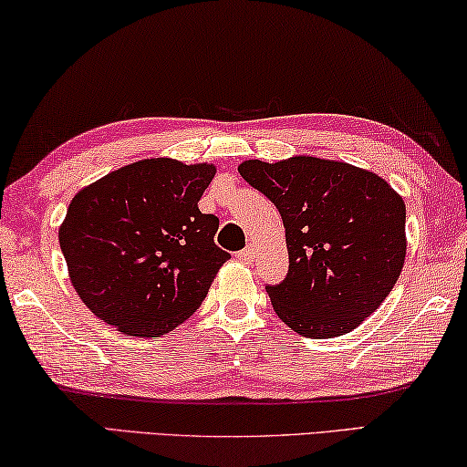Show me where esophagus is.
<instances>
[{
	"mask_svg": "<svg viewBox=\"0 0 467 467\" xmlns=\"http://www.w3.org/2000/svg\"><path fill=\"white\" fill-rule=\"evenodd\" d=\"M252 256H254V248H252V246L238 252V260H242V263H250Z\"/></svg>",
	"mask_w": 467,
	"mask_h": 467,
	"instance_id": "obj_1",
	"label": "esophagus"
}]
</instances>
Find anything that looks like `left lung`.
Segmentation results:
<instances>
[{"mask_svg":"<svg viewBox=\"0 0 467 467\" xmlns=\"http://www.w3.org/2000/svg\"><path fill=\"white\" fill-rule=\"evenodd\" d=\"M238 171L283 217L289 273L266 287L276 316L309 338L355 330L402 273V196L369 170L312 155L246 160Z\"/></svg>","mask_w":467,"mask_h":467,"instance_id":"1","label":"left lung"}]
</instances>
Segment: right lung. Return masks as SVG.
I'll use <instances>...</instances> for the list:
<instances>
[{"label":"right lung","instance_id":"add662e5","mask_svg":"<svg viewBox=\"0 0 467 467\" xmlns=\"http://www.w3.org/2000/svg\"><path fill=\"white\" fill-rule=\"evenodd\" d=\"M217 168L139 160L73 196L59 227L69 279L89 312L122 334L158 338L186 322L227 252L199 211Z\"/></svg>","mask_w":467,"mask_h":467}]
</instances>
